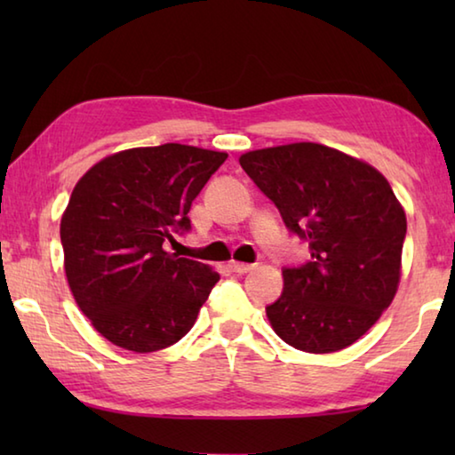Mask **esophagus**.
Returning a JSON list of instances; mask_svg holds the SVG:
<instances>
[{"instance_id":"esophagus-1","label":"esophagus","mask_w":455,"mask_h":455,"mask_svg":"<svg viewBox=\"0 0 455 455\" xmlns=\"http://www.w3.org/2000/svg\"><path fill=\"white\" fill-rule=\"evenodd\" d=\"M228 267L233 268L235 273H238V275H244V273H251L252 268H255V265H246V263H238V260H230L228 263Z\"/></svg>"}]
</instances>
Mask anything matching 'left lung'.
Returning a JSON list of instances; mask_svg holds the SVG:
<instances>
[{
	"label": "left lung",
	"mask_w": 455,
	"mask_h": 455,
	"mask_svg": "<svg viewBox=\"0 0 455 455\" xmlns=\"http://www.w3.org/2000/svg\"><path fill=\"white\" fill-rule=\"evenodd\" d=\"M243 171L273 200L311 260L284 268L268 323L291 347L333 353L371 329L402 279L407 219L385 176L355 156L315 142L251 150Z\"/></svg>",
	"instance_id": "obj_1"
}]
</instances>
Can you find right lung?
<instances>
[{"label": "right lung", "instance_id": "add662e5", "mask_svg": "<svg viewBox=\"0 0 455 455\" xmlns=\"http://www.w3.org/2000/svg\"><path fill=\"white\" fill-rule=\"evenodd\" d=\"M227 156L174 142L128 148L76 182L60 222L64 271L80 311L110 343L150 353L195 325L220 276L163 244L190 228L192 200Z\"/></svg>", "mask_w": 455, "mask_h": 455}]
</instances>
